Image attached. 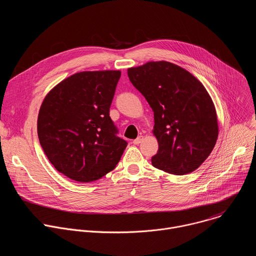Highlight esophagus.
<instances>
[{
    "label": "esophagus",
    "instance_id": "34e87169",
    "mask_svg": "<svg viewBox=\"0 0 256 256\" xmlns=\"http://www.w3.org/2000/svg\"><path fill=\"white\" fill-rule=\"evenodd\" d=\"M142 140H144V136H138L136 140H134L132 142H134V144H140Z\"/></svg>",
    "mask_w": 256,
    "mask_h": 256
}]
</instances>
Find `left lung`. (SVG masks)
Returning a JSON list of instances; mask_svg holds the SVG:
<instances>
[{
    "label": "left lung",
    "instance_id": "1",
    "mask_svg": "<svg viewBox=\"0 0 256 256\" xmlns=\"http://www.w3.org/2000/svg\"><path fill=\"white\" fill-rule=\"evenodd\" d=\"M134 86L154 112L158 150L154 166L185 175L198 168L218 138L217 114L204 85L186 69L168 61H150L128 69Z\"/></svg>",
    "mask_w": 256,
    "mask_h": 256
}]
</instances>
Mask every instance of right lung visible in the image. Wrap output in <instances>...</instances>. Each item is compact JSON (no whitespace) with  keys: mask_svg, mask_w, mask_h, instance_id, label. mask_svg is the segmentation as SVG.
<instances>
[{"mask_svg":"<svg viewBox=\"0 0 256 256\" xmlns=\"http://www.w3.org/2000/svg\"><path fill=\"white\" fill-rule=\"evenodd\" d=\"M120 77V70L75 73L54 86L41 104L40 144L57 171L71 180L102 178L126 148L110 116Z\"/></svg>","mask_w":256,"mask_h":256,"instance_id":"obj_1","label":"right lung"}]
</instances>
